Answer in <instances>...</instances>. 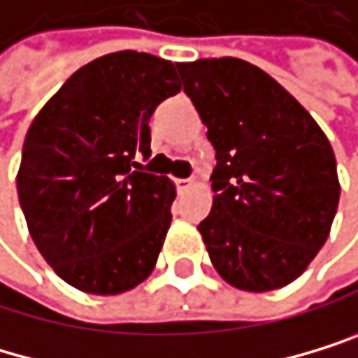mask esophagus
<instances>
[{
  "instance_id": "34e87169",
  "label": "esophagus",
  "mask_w": 358,
  "mask_h": 358,
  "mask_svg": "<svg viewBox=\"0 0 358 358\" xmlns=\"http://www.w3.org/2000/svg\"><path fill=\"white\" fill-rule=\"evenodd\" d=\"M176 187H178V191H180V194H185V191H189V189H194V187H196V180H194V178H178V180H176Z\"/></svg>"
}]
</instances>
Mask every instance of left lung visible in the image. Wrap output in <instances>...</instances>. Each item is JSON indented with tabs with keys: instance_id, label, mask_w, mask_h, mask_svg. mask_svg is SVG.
<instances>
[{
	"instance_id": "obj_1",
	"label": "left lung",
	"mask_w": 358,
	"mask_h": 358,
	"mask_svg": "<svg viewBox=\"0 0 358 358\" xmlns=\"http://www.w3.org/2000/svg\"><path fill=\"white\" fill-rule=\"evenodd\" d=\"M217 164L198 224L220 277L240 290L284 288L326 244L339 206L330 141L271 74L242 59L178 63Z\"/></svg>"
}]
</instances>
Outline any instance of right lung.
Instances as JSON below:
<instances>
[{
    "mask_svg": "<svg viewBox=\"0 0 358 358\" xmlns=\"http://www.w3.org/2000/svg\"><path fill=\"white\" fill-rule=\"evenodd\" d=\"M171 61L120 50L76 70L34 116L17 194L34 246L87 295H118L152 275L176 185L138 171L149 118L180 92Z\"/></svg>",
    "mask_w": 358,
    "mask_h": 358,
    "instance_id": "1",
    "label": "right lung"
}]
</instances>
